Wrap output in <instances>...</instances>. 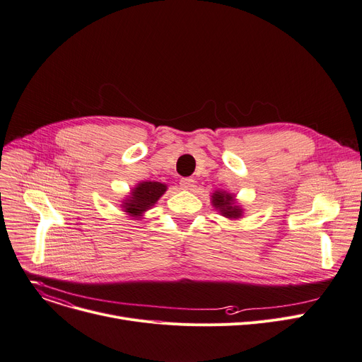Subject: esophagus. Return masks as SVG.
Listing matches in <instances>:
<instances>
[{"label": "esophagus", "instance_id": "34e87169", "mask_svg": "<svg viewBox=\"0 0 362 362\" xmlns=\"http://www.w3.org/2000/svg\"><path fill=\"white\" fill-rule=\"evenodd\" d=\"M195 186V180L192 177H183L180 179V187L185 190H192V187Z\"/></svg>", "mask_w": 362, "mask_h": 362}]
</instances>
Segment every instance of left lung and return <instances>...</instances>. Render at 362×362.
Masks as SVG:
<instances>
[{
  "mask_svg": "<svg viewBox=\"0 0 362 362\" xmlns=\"http://www.w3.org/2000/svg\"><path fill=\"white\" fill-rule=\"evenodd\" d=\"M233 197L224 194V192H215L212 195V205L215 208H218L227 218H237V216L242 215V209L235 205L233 206Z\"/></svg>",
  "mask_w": 362,
  "mask_h": 362,
  "instance_id": "obj_1",
  "label": "left lung"
}]
</instances>
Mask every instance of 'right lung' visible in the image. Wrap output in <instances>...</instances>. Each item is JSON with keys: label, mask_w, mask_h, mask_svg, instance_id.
Returning a JSON list of instances; mask_svg holds the SVG:
<instances>
[{"label": "right lung", "mask_w": 362, "mask_h": 362, "mask_svg": "<svg viewBox=\"0 0 362 362\" xmlns=\"http://www.w3.org/2000/svg\"><path fill=\"white\" fill-rule=\"evenodd\" d=\"M165 189L167 186L160 182H142L134 189L131 199L125 202L124 208L132 216H139L144 211L150 209V206L158 201Z\"/></svg>", "instance_id": "add662e5"}]
</instances>
